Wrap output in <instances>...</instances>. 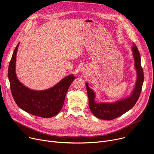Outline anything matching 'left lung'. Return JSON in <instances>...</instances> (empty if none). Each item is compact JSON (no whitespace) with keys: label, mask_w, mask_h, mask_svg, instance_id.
Here are the masks:
<instances>
[{"label":"left lung","mask_w":154,"mask_h":154,"mask_svg":"<svg viewBox=\"0 0 154 154\" xmlns=\"http://www.w3.org/2000/svg\"><path fill=\"white\" fill-rule=\"evenodd\" d=\"M132 51L134 58V66L137 71V80L135 87L129 97L114 103H98L95 101V94L94 91L90 88L87 83L86 84L89 108L91 112L97 118L103 120L115 119L130 110L137 101L144 82V72L141 67L140 53L134 43H133Z\"/></svg>","instance_id":"8db88e82"}]
</instances>
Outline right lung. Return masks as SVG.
<instances>
[{"instance_id": "right-lung-1", "label": "right lung", "mask_w": 154, "mask_h": 154, "mask_svg": "<svg viewBox=\"0 0 154 154\" xmlns=\"http://www.w3.org/2000/svg\"><path fill=\"white\" fill-rule=\"evenodd\" d=\"M18 46L19 43L14 51L8 70L10 90L15 103L19 108L34 116L45 118L56 116L63 106L66 93L75 77L69 75L53 87L45 90H33L26 87L18 80L15 73Z\"/></svg>"}]
</instances>
